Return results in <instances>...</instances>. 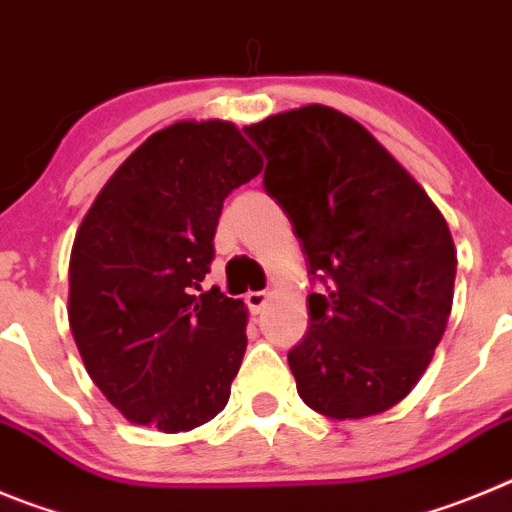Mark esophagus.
Returning a JSON list of instances; mask_svg holds the SVG:
<instances>
[{
    "label": "esophagus",
    "mask_w": 512,
    "mask_h": 512,
    "mask_svg": "<svg viewBox=\"0 0 512 512\" xmlns=\"http://www.w3.org/2000/svg\"><path fill=\"white\" fill-rule=\"evenodd\" d=\"M266 302H269V292H248L246 295V305L253 315H259Z\"/></svg>",
    "instance_id": "esophagus-1"
}]
</instances>
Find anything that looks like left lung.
<instances>
[{
	"mask_svg": "<svg viewBox=\"0 0 512 512\" xmlns=\"http://www.w3.org/2000/svg\"><path fill=\"white\" fill-rule=\"evenodd\" d=\"M246 135L264 189L287 212L307 271L310 328L287 354L302 402L325 418H369L408 397L454 302L449 225L364 125L325 104L279 112Z\"/></svg>",
	"mask_w": 512,
	"mask_h": 512,
	"instance_id": "obj_1",
	"label": "left lung"
}]
</instances>
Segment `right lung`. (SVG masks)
Wrapping results in <instances>:
<instances>
[{"label":"right lung","mask_w":512,"mask_h":512,"mask_svg":"<svg viewBox=\"0 0 512 512\" xmlns=\"http://www.w3.org/2000/svg\"><path fill=\"white\" fill-rule=\"evenodd\" d=\"M261 169L233 122H174L122 161L81 220L71 333L92 382L133 423L192 431L228 405L248 310L202 279L225 197Z\"/></svg>","instance_id":"right-lung-1"}]
</instances>
